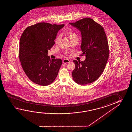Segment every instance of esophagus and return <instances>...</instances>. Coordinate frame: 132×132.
I'll use <instances>...</instances> for the list:
<instances>
[{"label": "esophagus", "instance_id": "1", "mask_svg": "<svg viewBox=\"0 0 132 132\" xmlns=\"http://www.w3.org/2000/svg\"><path fill=\"white\" fill-rule=\"evenodd\" d=\"M69 62H70V61L68 59H64L63 60V63L64 64H67V63H69Z\"/></svg>", "mask_w": 132, "mask_h": 132}]
</instances>
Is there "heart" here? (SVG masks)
I'll return each instance as SVG.
<instances>
[{
  "label": "heart",
  "mask_w": 132,
  "mask_h": 132,
  "mask_svg": "<svg viewBox=\"0 0 132 132\" xmlns=\"http://www.w3.org/2000/svg\"><path fill=\"white\" fill-rule=\"evenodd\" d=\"M68 36H69V39H70V40H71L73 39H75V38H78L77 35L76 34V32H68ZM60 35H59L56 38L55 43H58V42L60 39Z\"/></svg>",
  "instance_id": "1"
}]
</instances>
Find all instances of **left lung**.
Instances as JSON below:
<instances>
[{
	"instance_id": "8db88e82",
	"label": "left lung",
	"mask_w": 132,
	"mask_h": 132,
	"mask_svg": "<svg viewBox=\"0 0 132 132\" xmlns=\"http://www.w3.org/2000/svg\"><path fill=\"white\" fill-rule=\"evenodd\" d=\"M69 23L81 33L80 48L86 56L84 61H73L76 67L72 77L78 84H88L100 77L107 62L109 49L106 34L101 25L89 18Z\"/></svg>"
}]
</instances>
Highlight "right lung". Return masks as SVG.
Instances as JSON below:
<instances>
[{"instance_id":"add662e5","label":"right lung","mask_w":132,"mask_h":132,"mask_svg":"<svg viewBox=\"0 0 132 132\" xmlns=\"http://www.w3.org/2000/svg\"><path fill=\"white\" fill-rule=\"evenodd\" d=\"M64 24L39 22L25 29L19 43V59L30 80L46 86L54 81L62 64L61 59H50L48 51L55 44L59 31Z\"/></svg>"}]
</instances>
